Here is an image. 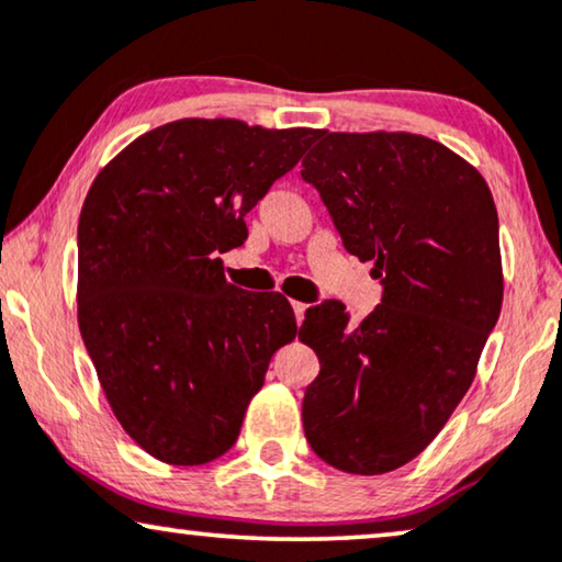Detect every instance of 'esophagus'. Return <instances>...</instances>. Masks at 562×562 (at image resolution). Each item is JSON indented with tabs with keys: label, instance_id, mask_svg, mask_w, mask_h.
Segmentation results:
<instances>
[{
	"label": "esophagus",
	"instance_id": "obj_1",
	"mask_svg": "<svg viewBox=\"0 0 562 562\" xmlns=\"http://www.w3.org/2000/svg\"><path fill=\"white\" fill-rule=\"evenodd\" d=\"M305 308H308V305H305V303H293V311H295V321H297V324H303Z\"/></svg>",
	"mask_w": 562,
	"mask_h": 562
}]
</instances>
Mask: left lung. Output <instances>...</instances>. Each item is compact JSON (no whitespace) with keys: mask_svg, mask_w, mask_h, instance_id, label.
<instances>
[{"mask_svg":"<svg viewBox=\"0 0 562 562\" xmlns=\"http://www.w3.org/2000/svg\"><path fill=\"white\" fill-rule=\"evenodd\" d=\"M301 175L344 249L375 261L383 301L351 324L339 301L305 311L297 339L318 355L305 439L351 475L422 454L473 383L504 301L498 215L473 164L416 133H316Z\"/></svg>","mask_w":562,"mask_h":562,"instance_id":"obj_1","label":"left lung"}]
</instances>
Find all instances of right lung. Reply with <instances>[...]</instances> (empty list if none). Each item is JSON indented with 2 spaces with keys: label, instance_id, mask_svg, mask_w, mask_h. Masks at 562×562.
Instances as JSON below:
<instances>
[{
  "label": "right lung",
  "instance_id": "obj_1",
  "mask_svg": "<svg viewBox=\"0 0 562 562\" xmlns=\"http://www.w3.org/2000/svg\"><path fill=\"white\" fill-rule=\"evenodd\" d=\"M313 128L182 117L102 167L79 215L77 318L112 414L167 465L226 454L269 359L297 334L280 293H246L221 254L316 140Z\"/></svg>",
  "mask_w": 562,
  "mask_h": 562
}]
</instances>
